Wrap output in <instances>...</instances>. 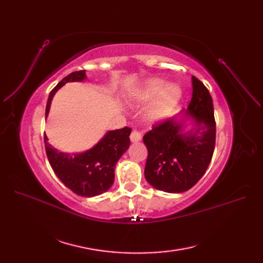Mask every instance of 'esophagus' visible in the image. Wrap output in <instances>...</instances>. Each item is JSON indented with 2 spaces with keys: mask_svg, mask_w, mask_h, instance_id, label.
<instances>
[{
  "mask_svg": "<svg viewBox=\"0 0 263 263\" xmlns=\"http://www.w3.org/2000/svg\"><path fill=\"white\" fill-rule=\"evenodd\" d=\"M130 140L133 142H138L141 140V133L138 132L137 129H133L130 134Z\"/></svg>",
  "mask_w": 263,
  "mask_h": 263,
  "instance_id": "esophagus-1",
  "label": "esophagus"
}]
</instances>
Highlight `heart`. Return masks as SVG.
Masks as SVG:
<instances>
[{"label":"heart","mask_w":263,"mask_h":263,"mask_svg":"<svg viewBox=\"0 0 263 263\" xmlns=\"http://www.w3.org/2000/svg\"><path fill=\"white\" fill-rule=\"evenodd\" d=\"M180 95L181 90L179 86L170 85L166 87L165 81L161 79H153L142 87L139 99L142 102H150L159 98L149 112L151 119H159L166 115L170 108L176 104Z\"/></svg>","instance_id":"heart-1"}]
</instances>
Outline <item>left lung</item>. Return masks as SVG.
<instances>
[{
	"label": "left lung",
	"mask_w": 263,
	"mask_h": 263,
	"mask_svg": "<svg viewBox=\"0 0 263 263\" xmlns=\"http://www.w3.org/2000/svg\"><path fill=\"white\" fill-rule=\"evenodd\" d=\"M193 94L186 114L196 128L182 135V124L164 119L145 134L148 149L145 178L155 189L181 193L198 182L212 160L216 140V123L211 94L197 78L192 77Z\"/></svg>",
	"instance_id": "1"
}]
</instances>
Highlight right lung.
<instances>
[{"label": "right lung", "mask_w": 263, "mask_h": 263, "mask_svg": "<svg viewBox=\"0 0 263 263\" xmlns=\"http://www.w3.org/2000/svg\"><path fill=\"white\" fill-rule=\"evenodd\" d=\"M85 70L76 71L68 74L51 90L46 105V117L48 115L50 103L54 93L67 82L82 81ZM132 128L106 133L97 145L82 154L70 155L54 149L45 135V149L47 158L55 176L73 193L84 197L103 194L113 185L115 178V164L128 149Z\"/></svg>", "instance_id": "right-lung-1"}]
</instances>
